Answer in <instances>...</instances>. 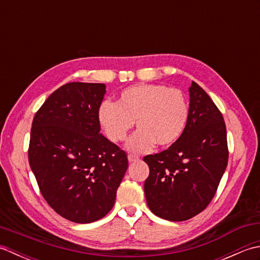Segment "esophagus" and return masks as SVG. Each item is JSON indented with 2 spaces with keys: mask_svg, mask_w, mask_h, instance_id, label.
Returning <instances> with one entry per match:
<instances>
[{
  "mask_svg": "<svg viewBox=\"0 0 260 260\" xmlns=\"http://www.w3.org/2000/svg\"><path fill=\"white\" fill-rule=\"evenodd\" d=\"M128 161L129 162H136V161H140V157L137 155H133V154H128Z\"/></svg>",
  "mask_w": 260,
  "mask_h": 260,
  "instance_id": "34e87169",
  "label": "esophagus"
}]
</instances>
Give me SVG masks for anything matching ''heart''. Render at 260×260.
<instances>
[{
	"mask_svg": "<svg viewBox=\"0 0 260 260\" xmlns=\"http://www.w3.org/2000/svg\"><path fill=\"white\" fill-rule=\"evenodd\" d=\"M189 119V103L176 88L140 84L126 88L117 102H104L98 109V121L107 139L123 142L134 121L139 131L127 142L131 152L144 153L154 145H173L183 134Z\"/></svg>",
	"mask_w": 260,
	"mask_h": 260,
	"instance_id": "1",
	"label": "heart"
}]
</instances>
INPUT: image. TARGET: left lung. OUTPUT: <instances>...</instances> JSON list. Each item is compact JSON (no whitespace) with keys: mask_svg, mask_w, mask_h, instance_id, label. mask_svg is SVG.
I'll return each instance as SVG.
<instances>
[{"mask_svg":"<svg viewBox=\"0 0 260 260\" xmlns=\"http://www.w3.org/2000/svg\"><path fill=\"white\" fill-rule=\"evenodd\" d=\"M189 119L183 134L168 150L146 155L150 168L144 192L157 217L184 221L211 202L228 164L227 129L219 108L192 81Z\"/></svg>","mask_w":260,"mask_h":260,"instance_id":"1","label":"left lung"}]
</instances>
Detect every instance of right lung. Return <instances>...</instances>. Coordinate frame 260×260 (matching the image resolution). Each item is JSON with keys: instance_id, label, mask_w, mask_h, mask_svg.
I'll list each match as a JSON object with an SVG mask.
<instances>
[{"instance_id": "right-lung-1", "label": "right lung", "mask_w": 260, "mask_h": 260, "mask_svg": "<svg viewBox=\"0 0 260 260\" xmlns=\"http://www.w3.org/2000/svg\"><path fill=\"white\" fill-rule=\"evenodd\" d=\"M106 86L69 82L35 115L29 155L42 197L76 223H89L113 209L128 168L126 153L101 134L98 109Z\"/></svg>"}]
</instances>
